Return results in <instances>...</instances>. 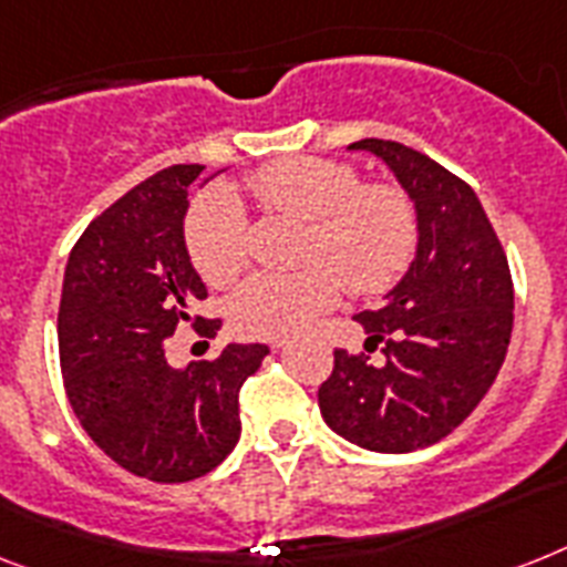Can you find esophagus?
Segmentation results:
<instances>
[{
	"mask_svg": "<svg viewBox=\"0 0 567 567\" xmlns=\"http://www.w3.org/2000/svg\"><path fill=\"white\" fill-rule=\"evenodd\" d=\"M270 347H274V349H285V347H288V340H274Z\"/></svg>",
	"mask_w": 567,
	"mask_h": 567,
	"instance_id": "1",
	"label": "esophagus"
}]
</instances>
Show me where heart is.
<instances>
[{
    "mask_svg": "<svg viewBox=\"0 0 567 567\" xmlns=\"http://www.w3.org/2000/svg\"><path fill=\"white\" fill-rule=\"evenodd\" d=\"M244 192L270 215L306 220L297 274H256L233 291L227 317L244 338H288L338 302L343 288L388 291L411 265L419 224L393 183H361L352 165L293 156L261 165ZM186 250L206 282L229 285L250 256V227L236 195L215 188L192 206Z\"/></svg>",
    "mask_w": 567,
    "mask_h": 567,
    "instance_id": "heart-1",
    "label": "heart"
}]
</instances>
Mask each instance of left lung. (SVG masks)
<instances>
[{
  "mask_svg": "<svg viewBox=\"0 0 567 567\" xmlns=\"http://www.w3.org/2000/svg\"><path fill=\"white\" fill-rule=\"evenodd\" d=\"M393 168L416 204L419 247L388 302L355 317L363 349H334L320 384L326 425L384 454L440 443L489 393L513 334V276L475 188L431 156L393 140H361Z\"/></svg>",
  "mask_w": 567,
  "mask_h": 567,
  "instance_id": "8db88e82",
  "label": "left lung"
}]
</instances>
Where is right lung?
I'll list each match as a JSON object with an SVG mask.
<instances>
[{
    "mask_svg": "<svg viewBox=\"0 0 567 567\" xmlns=\"http://www.w3.org/2000/svg\"><path fill=\"white\" fill-rule=\"evenodd\" d=\"M204 165H168L101 212L69 252L58 311L66 399L90 440L131 475L186 483L218 466L241 436L238 390L268 347L229 343L218 358L165 361V338L192 323L206 285L188 261L183 215Z\"/></svg>",
    "mask_w": 567,
    "mask_h": 567,
    "instance_id": "obj_1",
    "label": "right lung"
}]
</instances>
